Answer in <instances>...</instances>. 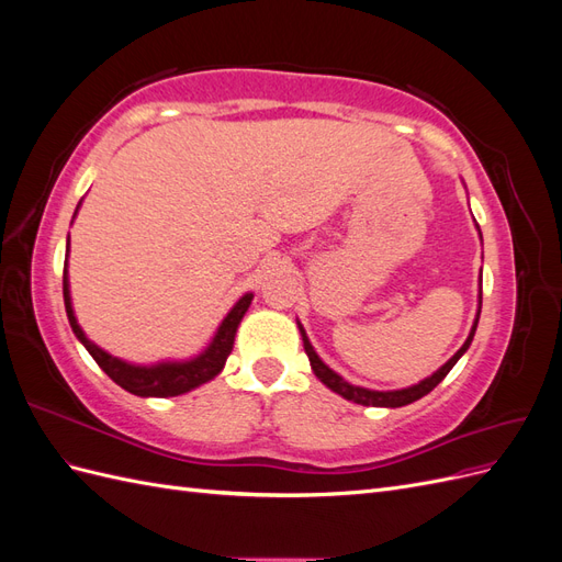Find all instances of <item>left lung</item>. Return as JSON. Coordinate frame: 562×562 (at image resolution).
<instances>
[{
  "label": "left lung",
  "mask_w": 562,
  "mask_h": 562,
  "mask_svg": "<svg viewBox=\"0 0 562 562\" xmlns=\"http://www.w3.org/2000/svg\"><path fill=\"white\" fill-rule=\"evenodd\" d=\"M479 227V225H475ZM479 234H481V229H479ZM483 239V236H481ZM481 304H483V291H479V312H475V321H473V326H471V333H469V337H467V342L457 349V353L452 356V359L448 361V363H443L440 366L434 375H429L427 380H422V382H417V384H413V386H405V389H394V391H375V389H366V386H356V384H351V382H347L342 375H337V372L333 370V368H328L326 363L321 361V356L314 351V347H312V342H310V337H307V333H304V328H302V323L297 321V328H300V335H302V345H304V351H307V356H310V363H312V370H314V375L326 384L330 391H335V394H339L342 398H347V401H353V403H359V405H372V407H401V405H407V403H415V401H419L422 396H427L429 391L436 386V384H440L446 380V375L448 372L454 368V363L462 359V356L467 353V349L471 347V342H473V335H475V328H479V318H481Z\"/></svg>",
  "instance_id": "8db88e82"
}]
</instances>
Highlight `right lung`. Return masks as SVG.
I'll return each instance as SVG.
<instances>
[{"label":"right lung","instance_id":"right-lung-1","mask_svg":"<svg viewBox=\"0 0 562 562\" xmlns=\"http://www.w3.org/2000/svg\"><path fill=\"white\" fill-rule=\"evenodd\" d=\"M81 201L77 203L79 213ZM67 255H70V236H67ZM67 255H65V269H63V297H65V312L67 321H70L72 333L77 335L79 342L87 347V351L93 356V361L108 372V378L114 380L119 386L126 389L133 396H143V398H168V396H180L187 394L201 384L211 382L217 378L225 368L227 356L232 353L234 347V337L236 328L248 312L252 293H246L239 302L234 304L229 314L220 323L211 345L203 349L201 353L192 356L187 361H159L151 366H138V363H128L124 359H116V356L108 353L105 349H100L95 342L87 337V333L81 330L77 323L75 310H72V295H70V277H67Z\"/></svg>","mask_w":562,"mask_h":562}]
</instances>
